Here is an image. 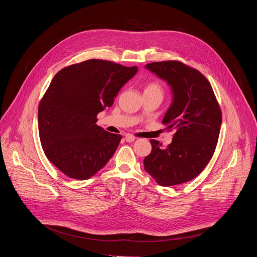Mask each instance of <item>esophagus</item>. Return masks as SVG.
<instances>
[{"label": "esophagus", "instance_id": "1", "mask_svg": "<svg viewBox=\"0 0 257 257\" xmlns=\"http://www.w3.org/2000/svg\"><path fill=\"white\" fill-rule=\"evenodd\" d=\"M125 139H126V141H127V142H132V141H134V140H135V136H134V135H132V134H126Z\"/></svg>", "mask_w": 257, "mask_h": 257}]
</instances>
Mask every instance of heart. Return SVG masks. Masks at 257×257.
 <instances>
[{
    "mask_svg": "<svg viewBox=\"0 0 257 257\" xmlns=\"http://www.w3.org/2000/svg\"><path fill=\"white\" fill-rule=\"evenodd\" d=\"M151 93V94H159L164 96V87L159 81H150L144 86V94Z\"/></svg>",
    "mask_w": 257,
    "mask_h": 257,
    "instance_id": "obj_1",
    "label": "heart"
}]
</instances>
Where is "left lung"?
<instances>
[{
	"label": "left lung",
	"instance_id": "obj_1",
	"mask_svg": "<svg viewBox=\"0 0 257 257\" xmlns=\"http://www.w3.org/2000/svg\"><path fill=\"white\" fill-rule=\"evenodd\" d=\"M166 80L173 102L163 124L175 129L172 143L163 146L152 139V153L144 158V170L161 186H173L197 177L211 160L222 124V111L209 81L180 61L145 65Z\"/></svg>",
	"mask_w": 257,
	"mask_h": 257
}]
</instances>
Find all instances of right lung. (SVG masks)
<instances>
[{
    "label": "right lung",
    "instance_id": "right-lung-1",
    "mask_svg": "<svg viewBox=\"0 0 257 257\" xmlns=\"http://www.w3.org/2000/svg\"><path fill=\"white\" fill-rule=\"evenodd\" d=\"M136 72V66L91 59L54 76L40 101L39 132L46 157L66 176L89 179L113 157L122 135L97 126L96 116Z\"/></svg>",
    "mask_w": 257,
    "mask_h": 257
}]
</instances>
